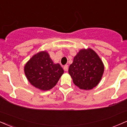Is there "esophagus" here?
<instances>
[{
	"label": "esophagus",
	"instance_id": "34e87169",
	"mask_svg": "<svg viewBox=\"0 0 127 127\" xmlns=\"http://www.w3.org/2000/svg\"><path fill=\"white\" fill-rule=\"evenodd\" d=\"M68 65H65L64 66V67H63V68H64V71H67L68 70Z\"/></svg>",
	"mask_w": 127,
	"mask_h": 127
}]
</instances>
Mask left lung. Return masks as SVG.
<instances>
[{
  "label": "left lung",
  "mask_w": 127,
  "mask_h": 127,
  "mask_svg": "<svg viewBox=\"0 0 127 127\" xmlns=\"http://www.w3.org/2000/svg\"><path fill=\"white\" fill-rule=\"evenodd\" d=\"M104 71L103 62L92 49H82L74 57L68 73L76 86L92 89L98 85Z\"/></svg>",
  "instance_id": "left-lung-1"
}]
</instances>
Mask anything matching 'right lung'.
<instances>
[{"label": "right lung", "mask_w": 127, "mask_h": 127, "mask_svg": "<svg viewBox=\"0 0 127 127\" xmlns=\"http://www.w3.org/2000/svg\"><path fill=\"white\" fill-rule=\"evenodd\" d=\"M24 72L32 86L41 91H48L56 86L64 70L60 64H54L44 51L31 58L24 67Z\"/></svg>", "instance_id": "1"}]
</instances>
